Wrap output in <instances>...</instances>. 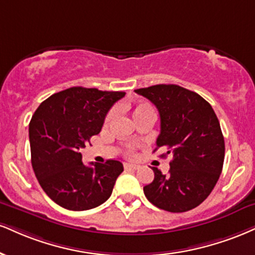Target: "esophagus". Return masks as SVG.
<instances>
[{
	"label": "esophagus",
	"instance_id": "1",
	"mask_svg": "<svg viewBox=\"0 0 255 255\" xmlns=\"http://www.w3.org/2000/svg\"><path fill=\"white\" fill-rule=\"evenodd\" d=\"M126 170H137L140 166L139 165H135V164H125L124 165Z\"/></svg>",
	"mask_w": 255,
	"mask_h": 255
}]
</instances>
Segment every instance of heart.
Wrapping results in <instances>:
<instances>
[{
    "instance_id": "heart-1",
    "label": "heart",
    "mask_w": 255,
    "mask_h": 255,
    "mask_svg": "<svg viewBox=\"0 0 255 255\" xmlns=\"http://www.w3.org/2000/svg\"><path fill=\"white\" fill-rule=\"evenodd\" d=\"M149 113H153V109H152V107L149 106V104H147V103H137L133 109L134 119L140 118V116H142L145 114H149ZM114 115H115V110H112V112H110L108 114V116H107L106 125H108L109 122L112 121V119L114 118ZM131 152H133V149L130 148L129 151H128V153H131Z\"/></svg>"
}]
</instances>
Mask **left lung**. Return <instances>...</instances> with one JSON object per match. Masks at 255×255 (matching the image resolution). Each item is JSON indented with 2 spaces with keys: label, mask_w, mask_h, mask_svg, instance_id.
<instances>
[{
  "label": "left lung",
  "mask_w": 255,
  "mask_h": 255,
  "mask_svg": "<svg viewBox=\"0 0 255 255\" xmlns=\"http://www.w3.org/2000/svg\"><path fill=\"white\" fill-rule=\"evenodd\" d=\"M135 93L151 101L160 115L155 149L165 147L161 157H173L167 174L152 167L154 179L143 186L145 196L170 213L194 209L210 195L222 172L225 139L219 119L203 97L179 85H152Z\"/></svg>",
  "instance_id": "1"
}]
</instances>
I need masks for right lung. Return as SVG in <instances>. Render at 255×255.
I'll return each mask as SVG.
<instances>
[{"label":"right lung","instance_id":"add662e5","mask_svg":"<svg viewBox=\"0 0 255 255\" xmlns=\"http://www.w3.org/2000/svg\"><path fill=\"white\" fill-rule=\"evenodd\" d=\"M124 91L73 87L45 100L29 122L32 166L46 195L69 210H89L110 197L124 171L118 160L82 162L81 149L97 135Z\"/></svg>","mask_w":255,"mask_h":255}]
</instances>
